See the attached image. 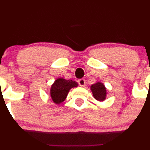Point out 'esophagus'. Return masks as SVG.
I'll list each match as a JSON object with an SVG mask.
<instances>
[{
	"instance_id": "1",
	"label": "esophagus",
	"mask_w": 150,
	"mask_h": 150,
	"mask_svg": "<svg viewBox=\"0 0 150 150\" xmlns=\"http://www.w3.org/2000/svg\"><path fill=\"white\" fill-rule=\"evenodd\" d=\"M78 84H79V86H82V87H83V86H86V81H85L84 79H83V78L82 79L78 80Z\"/></svg>"
}]
</instances>
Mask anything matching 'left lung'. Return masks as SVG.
<instances>
[{
	"label": "left lung",
	"instance_id": "8db88e82",
	"mask_svg": "<svg viewBox=\"0 0 150 150\" xmlns=\"http://www.w3.org/2000/svg\"><path fill=\"white\" fill-rule=\"evenodd\" d=\"M91 89L93 93V96L96 100L104 101L106 98V88L101 83H96L92 85L91 86Z\"/></svg>",
	"mask_w": 150,
	"mask_h": 150
}]
</instances>
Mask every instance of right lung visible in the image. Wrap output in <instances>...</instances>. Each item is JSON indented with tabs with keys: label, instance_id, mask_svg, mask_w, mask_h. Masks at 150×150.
Wrapping results in <instances>:
<instances>
[{
	"label": "right lung",
	"instance_id": "1",
	"mask_svg": "<svg viewBox=\"0 0 150 150\" xmlns=\"http://www.w3.org/2000/svg\"><path fill=\"white\" fill-rule=\"evenodd\" d=\"M78 86L75 81L58 78L56 80L51 88V96L53 102L59 104L64 101L70 88Z\"/></svg>",
	"mask_w": 150,
	"mask_h": 150
}]
</instances>
